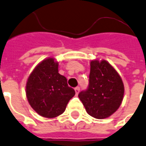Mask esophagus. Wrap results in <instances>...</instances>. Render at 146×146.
Here are the masks:
<instances>
[{"label": "esophagus", "instance_id": "obj_1", "mask_svg": "<svg viewBox=\"0 0 146 146\" xmlns=\"http://www.w3.org/2000/svg\"><path fill=\"white\" fill-rule=\"evenodd\" d=\"M74 91H75V93H76V94L78 95L79 93V91H80V88H79V87H76V88H74Z\"/></svg>", "mask_w": 146, "mask_h": 146}]
</instances>
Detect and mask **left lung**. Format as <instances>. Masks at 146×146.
I'll list each match as a JSON object with an SVG mask.
<instances>
[{"mask_svg":"<svg viewBox=\"0 0 146 146\" xmlns=\"http://www.w3.org/2000/svg\"><path fill=\"white\" fill-rule=\"evenodd\" d=\"M89 85L78 98L87 113L96 119H105L118 110L124 95L121 77L106 60L91 62Z\"/></svg>","mask_w":146,"mask_h":146,"instance_id":"8db88e82","label":"left lung"}]
</instances>
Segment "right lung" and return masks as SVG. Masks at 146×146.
<instances>
[{"mask_svg":"<svg viewBox=\"0 0 146 146\" xmlns=\"http://www.w3.org/2000/svg\"><path fill=\"white\" fill-rule=\"evenodd\" d=\"M58 63L48 58L36 65L27 79L26 94L33 109L46 118L64 113L68 103L75 94L67 79L58 73Z\"/></svg>","mask_w":146,"mask_h":146,"instance_id":"1","label":"right lung"}]
</instances>
